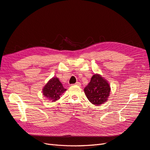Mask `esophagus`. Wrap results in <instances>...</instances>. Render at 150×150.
I'll return each instance as SVG.
<instances>
[{
    "label": "esophagus",
    "mask_w": 150,
    "mask_h": 150,
    "mask_svg": "<svg viewBox=\"0 0 150 150\" xmlns=\"http://www.w3.org/2000/svg\"><path fill=\"white\" fill-rule=\"evenodd\" d=\"M75 85H76V86H80V85H81V83H80V82H76V83H75Z\"/></svg>",
    "instance_id": "obj_1"
}]
</instances>
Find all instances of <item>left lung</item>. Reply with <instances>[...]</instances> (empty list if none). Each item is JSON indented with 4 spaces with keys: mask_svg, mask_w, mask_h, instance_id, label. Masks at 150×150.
Listing matches in <instances>:
<instances>
[{
    "mask_svg": "<svg viewBox=\"0 0 150 150\" xmlns=\"http://www.w3.org/2000/svg\"><path fill=\"white\" fill-rule=\"evenodd\" d=\"M110 91L108 82L98 74L93 75L89 83L84 88L87 99L95 106H99L108 101Z\"/></svg>",
    "mask_w": 150,
    "mask_h": 150,
    "instance_id": "left-lung-1",
    "label": "left lung"
}]
</instances>
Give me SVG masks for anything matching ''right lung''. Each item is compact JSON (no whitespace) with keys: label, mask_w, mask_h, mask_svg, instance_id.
<instances>
[{"label":"right lung","mask_w":150,"mask_h":150,"mask_svg":"<svg viewBox=\"0 0 150 150\" xmlns=\"http://www.w3.org/2000/svg\"><path fill=\"white\" fill-rule=\"evenodd\" d=\"M66 91L67 89L63 87V84L61 83L59 79L53 76L43 87L42 93L48 100L55 102L58 100L60 98V96Z\"/></svg>","instance_id":"right-lung-1"}]
</instances>
